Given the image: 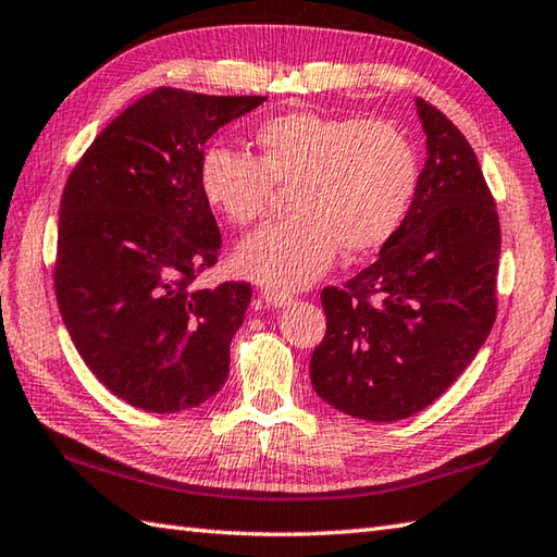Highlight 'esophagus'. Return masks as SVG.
Masks as SVG:
<instances>
[{
	"label": "esophagus",
	"instance_id": "1",
	"mask_svg": "<svg viewBox=\"0 0 557 557\" xmlns=\"http://www.w3.org/2000/svg\"><path fill=\"white\" fill-rule=\"evenodd\" d=\"M262 298L269 307H288L293 302V293L281 290V288H264Z\"/></svg>",
	"mask_w": 557,
	"mask_h": 557
}]
</instances>
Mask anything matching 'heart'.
Masks as SVG:
<instances>
[{"label":"heart","mask_w":557,"mask_h":557,"mask_svg":"<svg viewBox=\"0 0 557 557\" xmlns=\"http://www.w3.org/2000/svg\"><path fill=\"white\" fill-rule=\"evenodd\" d=\"M255 140L259 159L216 143L200 164L207 202L236 226L264 214L274 183H290L293 214L236 247L243 276L305 288L331 267L338 245L345 255L372 252L403 224L419 166L412 143L391 123L290 111L264 121Z\"/></svg>","instance_id":"heart-1"}]
</instances>
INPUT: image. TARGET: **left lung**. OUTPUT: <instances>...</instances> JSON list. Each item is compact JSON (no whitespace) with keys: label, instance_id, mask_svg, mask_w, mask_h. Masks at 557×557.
<instances>
[{"label":"left lung","instance_id":"left-lung-1","mask_svg":"<svg viewBox=\"0 0 557 557\" xmlns=\"http://www.w3.org/2000/svg\"><path fill=\"white\" fill-rule=\"evenodd\" d=\"M426 162L412 205L376 262L321 290L326 336L312 388L338 412L398 422L446 393L496 321L500 224L465 135L414 100Z\"/></svg>","mask_w":557,"mask_h":557}]
</instances>
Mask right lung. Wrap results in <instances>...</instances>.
Segmentation results:
<instances>
[{
	"label": "right lung",
	"instance_id": "right-lung-1",
	"mask_svg": "<svg viewBox=\"0 0 557 557\" xmlns=\"http://www.w3.org/2000/svg\"><path fill=\"white\" fill-rule=\"evenodd\" d=\"M262 102L159 88L111 121L66 181L59 312L90 372L140 410H188L226 383L252 288L195 286L221 247L200 164L207 140Z\"/></svg>",
	"mask_w": 557,
	"mask_h": 557
}]
</instances>
